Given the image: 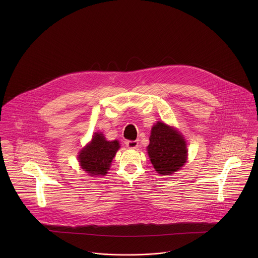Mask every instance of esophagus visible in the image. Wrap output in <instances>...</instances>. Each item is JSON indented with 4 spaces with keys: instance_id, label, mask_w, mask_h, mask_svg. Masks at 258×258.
<instances>
[{
    "instance_id": "34e87169",
    "label": "esophagus",
    "mask_w": 258,
    "mask_h": 258,
    "mask_svg": "<svg viewBox=\"0 0 258 258\" xmlns=\"http://www.w3.org/2000/svg\"><path fill=\"white\" fill-rule=\"evenodd\" d=\"M138 142L137 141H127L126 142V146L129 148V149H136L138 147Z\"/></svg>"
}]
</instances>
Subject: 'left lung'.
<instances>
[{"instance_id": "obj_1", "label": "left lung", "mask_w": 258, "mask_h": 258, "mask_svg": "<svg viewBox=\"0 0 258 258\" xmlns=\"http://www.w3.org/2000/svg\"><path fill=\"white\" fill-rule=\"evenodd\" d=\"M147 151L153 167L162 176L179 171L187 158L183 135L174 127L160 121L152 127Z\"/></svg>"}]
</instances>
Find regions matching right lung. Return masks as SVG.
I'll return each instance as SVG.
<instances>
[{"label": "right lung", "mask_w": 258, "mask_h": 258, "mask_svg": "<svg viewBox=\"0 0 258 258\" xmlns=\"http://www.w3.org/2000/svg\"><path fill=\"white\" fill-rule=\"evenodd\" d=\"M119 148L117 140L107 141L101 132L94 133L90 143L79 152L77 157L81 169L90 176H105Z\"/></svg>", "instance_id": "add662e5"}]
</instances>
